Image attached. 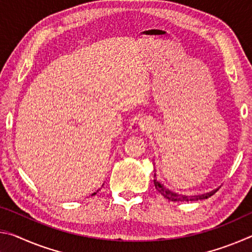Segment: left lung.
<instances>
[{"label":"left lung","instance_id":"8db88e82","mask_svg":"<svg viewBox=\"0 0 252 252\" xmlns=\"http://www.w3.org/2000/svg\"><path fill=\"white\" fill-rule=\"evenodd\" d=\"M153 182H155L156 189L159 191V192L162 195H163L165 199L170 200V201H198V200H203V199H207L209 197H211V195L217 191V190H215V191H212V192H209V193H206V194L192 195V197H188V195L178 194L176 192H173V191H171L170 189H168V188H165L160 181L157 180L156 173H155V179H153Z\"/></svg>","mask_w":252,"mask_h":252}]
</instances>
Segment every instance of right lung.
Wrapping results in <instances>:
<instances>
[{
  "label": "right lung",
  "mask_w": 252,
  "mask_h": 252,
  "mask_svg": "<svg viewBox=\"0 0 252 252\" xmlns=\"http://www.w3.org/2000/svg\"><path fill=\"white\" fill-rule=\"evenodd\" d=\"M93 194H95V192H94V193H93ZM93 194H92V195H93Z\"/></svg>",
  "instance_id": "right-lung-1"
}]
</instances>
